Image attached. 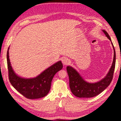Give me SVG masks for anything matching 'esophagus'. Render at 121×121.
I'll return each instance as SVG.
<instances>
[{
    "instance_id": "esophagus-1",
    "label": "esophagus",
    "mask_w": 121,
    "mask_h": 121,
    "mask_svg": "<svg viewBox=\"0 0 121 121\" xmlns=\"http://www.w3.org/2000/svg\"><path fill=\"white\" fill-rule=\"evenodd\" d=\"M62 62L63 65H68L69 62H70V60H69V59L67 58H63L62 59Z\"/></svg>"
}]
</instances>
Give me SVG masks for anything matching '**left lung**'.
Wrapping results in <instances>:
<instances>
[{"mask_svg": "<svg viewBox=\"0 0 121 121\" xmlns=\"http://www.w3.org/2000/svg\"><path fill=\"white\" fill-rule=\"evenodd\" d=\"M105 35L111 40L109 35L105 30H102ZM114 59L109 72L106 76L99 82L95 83H89L82 78L77 71L71 67H67V71L69 79V86L71 92L76 97L78 98H91L99 95L109 85L112 79L115 67L116 53L113 44Z\"/></svg>", "mask_w": 121, "mask_h": 121, "instance_id": "left-lung-1", "label": "left lung"}]
</instances>
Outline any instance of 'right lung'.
Here are the masks:
<instances>
[{"instance_id": "add662e5", "label": "right lung", "mask_w": 121, "mask_h": 121, "mask_svg": "<svg viewBox=\"0 0 121 121\" xmlns=\"http://www.w3.org/2000/svg\"><path fill=\"white\" fill-rule=\"evenodd\" d=\"M7 61L10 83L19 93L29 99H39L48 95L53 77L63 67L62 63L60 61L44 70L37 77L26 79L19 77L14 72L9 61V50L7 52Z\"/></svg>"}]
</instances>
